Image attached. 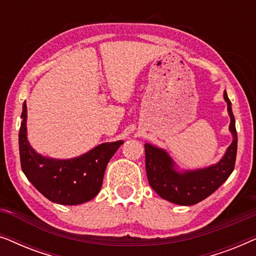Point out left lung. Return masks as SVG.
<instances>
[{
  "label": "left lung",
  "instance_id": "8db88e82",
  "mask_svg": "<svg viewBox=\"0 0 256 256\" xmlns=\"http://www.w3.org/2000/svg\"><path fill=\"white\" fill-rule=\"evenodd\" d=\"M224 99L227 104L230 118L228 129L233 140L219 162L200 169L184 170L174 163L166 150L150 143L144 144L146 177L160 197L177 205H194L222 186L233 172L238 148L236 118L226 90Z\"/></svg>",
  "mask_w": 256,
  "mask_h": 256
}]
</instances>
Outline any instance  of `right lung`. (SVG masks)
Wrapping results in <instances>:
<instances>
[{
	"label": "right lung",
	"mask_w": 256,
	"mask_h": 256,
	"mask_svg": "<svg viewBox=\"0 0 256 256\" xmlns=\"http://www.w3.org/2000/svg\"><path fill=\"white\" fill-rule=\"evenodd\" d=\"M28 110L24 101L18 135L20 166L28 180L44 197L60 205L90 202L102 186L104 170L124 141L104 142L68 160L43 156L28 140Z\"/></svg>",
	"instance_id": "obj_1"
}]
</instances>
